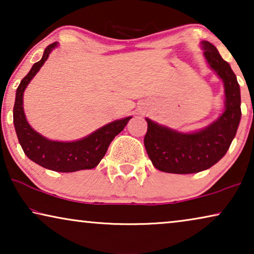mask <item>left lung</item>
I'll use <instances>...</instances> for the list:
<instances>
[{"label":"left lung","mask_w":254,"mask_h":254,"mask_svg":"<svg viewBox=\"0 0 254 254\" xmlns=\"http://www.w3.org/2000/svg\"><path fill=\"white\" fill-rule=\"evenodd\" d=\"M201 48L208 65L223 81L224 111L207 127L193 133H183L145 118L144 147L159 171L187 175L209 169L227 154L237 133L242 117L237 77L213 44L201 41Z\"/></svg>","instance_id":"left-lung-1"}]
</instances>
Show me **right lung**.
Listing matches in <instances>:
<instances>
[{"label":"right lung","instance_id":"1","mask_svg":"<svg viewBox=\"0 0 254 254\" xmlns=\"http://www.w3.org/2000/svg\"><path fill=\"white\" fill-rule=\"evenodd\" d=\"M58 45L59 43H53L45 48L41 60L32 65L29 74L22 79L17 88L15 106H13L15 130L24 154L38 165L57 172L90 170L99 164V162L105 156L111 142L124 129L131 117L112 121L92 131L88 136L70 142L50 140L34 130L27 123L24 113V91L31 79L43 67L51 52L58 47Z\"/></svg>","mask_w":254,"mask_h":254}]
</instances>
